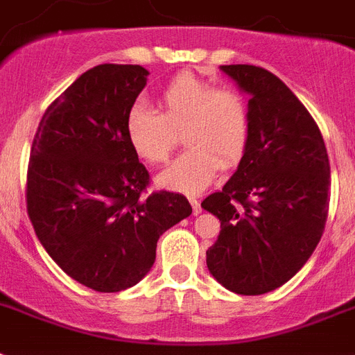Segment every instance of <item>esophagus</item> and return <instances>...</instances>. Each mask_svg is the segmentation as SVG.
Segmentation results:
<instances>
[{
  "instance_id": "34e87169",
  "label": "esophagus",
  "mask_w": 355,
  "mask_h": 355,
  "mask_svg": "<svg viewBox=\"0 0 355 355\" xmlns=\"http://www.w3.org/2000/svg\"><path fill=\"white\" fill-rule=\"evenodd\" d=\"M189 204L193 207V215H198V213L202 211V207H200V202H198L195 197H189Z\"/></svg>"
}]
</instances>
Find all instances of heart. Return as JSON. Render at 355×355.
<instances>
[{
    "label": "heart",
    "instance_id": "1",
    "mask_svg": "<svg viewBox=\"0 0 355 355\" xmlns=\"http://www.w3.org/2000/svg\"><path fill=\"white\" fill-rule=\"evenodd\" d=\"M162 112L135 103L125 116V138L140 160L164 164L184 135L186 151L158 175L173 191L195 193L211 182L218 168L243 160L250 142V107L232 87H215L191 73H180L160 91Z\"/></svg>",
    "mask_w": 355,
    "mask_h": 355
}]
</instances>
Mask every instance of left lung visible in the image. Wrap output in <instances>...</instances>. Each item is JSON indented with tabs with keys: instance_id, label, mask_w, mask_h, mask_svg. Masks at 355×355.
<instances>
[{
	"instance_id": "left-lung-1",
	"label": "left lung",
	"mask_w": 355,
	"mask_h": 355,
	"mask_svg": "<svg viewBox=\"0 0 355 355\" xmlns=\"http://www.w3.org/2000/svg\"><path fill=\"white\" fill-rule=\"evenodd\" d=\"M250 94V142L237 171L202 200L220 220L206 252L224 288L261 295L304 266L328 217L330 162L318 123L275 74L255 65H223Z\"/></svg>"
}]
</instances>
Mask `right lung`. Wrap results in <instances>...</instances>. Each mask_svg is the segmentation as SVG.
<instances>
[{
  "label": "right lung",
  "mask_w": 355,
  "mask_h": 355,
  "mask_svg": "<svg viewBox=\"0 0 355 355\" xmlns=\"http://www.w3.org/2000/svg\"><path fill=\"white\" fill-rule=\"evenodd\" d=\"M142 65L89 69L43 112L27 169V213L45 252L94 292H122L151 270L160 235L191 215L178 193H148L125 138L148 82Z\"/></svg>",
  "instance_id": "1"
}]
</instances>
